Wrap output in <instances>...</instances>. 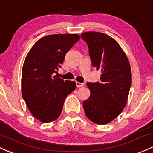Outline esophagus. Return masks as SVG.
<instances>
[{
	"label": "esophagus",
	"instance_id": "obj_1",
	"mask_svg": "<svg viewBox=\"0 0 153 153\" xmlns=\"http://www.w3.org/2000/svg\"><path fill=\"white\" fill-rule=\"evenodd\" d=\"M85 84L84 83H79V82H76V86L78 88H80V87H83L84 86Z\"/></svg>",
	"mask_w": 153,
	"mask_h": 153
}]
</instances>
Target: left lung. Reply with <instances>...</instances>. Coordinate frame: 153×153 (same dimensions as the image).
Returning <instances> with one entry per match:
<instances>
[{
  "label": "left lung",
  "instance_id": "1",
  "mask_svg": "<svg viewBox=\"0 0 153 153\" xmlns=\"http://www.w3.org/2000/svg\"><path fill=\"white\" fill-rule=\"evenodd\" d=\"M81 38L88 44L92 65L102 72L100 83H87L91 94L83 107L91 121L104 125L126 107L131 85L130 64L117 42L105 33L86 32Z\"/></svg>",
  "mask_w": 153,
  "mask_h": 153
}]
</instances>
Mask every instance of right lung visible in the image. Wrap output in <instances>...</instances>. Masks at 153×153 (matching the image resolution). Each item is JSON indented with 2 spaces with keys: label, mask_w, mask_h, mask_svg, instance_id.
I'll return each mask as SVG.
<instances>
[{
  "label": "right lung",
  "mask_w": 153,
  "mask_h": 153,
  "mask_svg": "<svg viewBox=\"0 0 153 153\" xmlns=\"http://www.w3.org/2000/svg\"><path fill=\"white\" fill-rule=\"evenodd\" d=\"M80 40L77 34L46 36L33 45L22 73V95L32 115L49 123L61 115L65 98L75 89V81L57 78L65 55Z\"/></svg>",
  "instance_id": "add662e5"
}]
</instances>
